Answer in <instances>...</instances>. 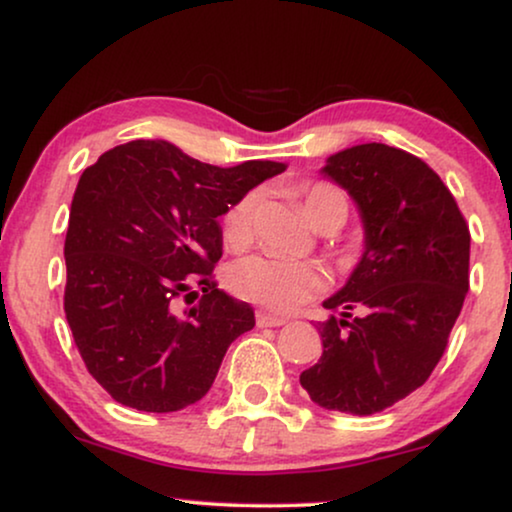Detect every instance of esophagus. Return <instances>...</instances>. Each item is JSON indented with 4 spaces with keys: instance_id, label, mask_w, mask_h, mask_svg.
Returning <instances> with one entry per match:
<instances>
[{
    "instance_id": "1",
    "label": "esophagus",
    "mask_w": 512,
    "mask_h": 512,
    "mask_svg": "<svg viewBox=\"0 0 512 512\" xmlns=\"http://www.w3.org/2000/svg\"><path fill=\"white\" fill-rule=\"evenodd\" d=\"M255 323H257V327H278V325L285 323V318L274 316V313H267V311H257L255 313Z\"/></svg>"
}]
</instances>
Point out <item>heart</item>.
I'll return each mask as SVG.
<instances>
[{
    "label": "heart",
    "mask_w": 512,
    "mask_h": 512,
    "mask_svg": "<svg viewBox=\"0 0 512 512\" xmlns=\"http://www.w3.org/2000/svg\"><path fill=\"white\" fill-rule=\"evenodd\" d=\"M257 194L248 192L231 203L222 215V241L241 250L252 238V215ZM302 208L313 227H342L349 217V196L332 182H313L302 192ZM227 288L238 299L274 313H288L325 288V271L316 262L281 260L271 255H250L234 262L227 271Z\"/></svg>",
    "instance_id": "heart-1"
}]
</instances>
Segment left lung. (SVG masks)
<instances>
[{"label":"left lung","mask_w":512,"mask_h":512,"mask_svg":"<svg viewBox=\"0 0 512 512\" xmlns=\"http://www.w3.org/2000/svg\"><path fill=\"white\" fill-rule=\"evenodd\" d=\"M365 222V255L323 304V353L299 374L313 403L374 414L417 391L447 349L468 292L470 231L435 170L405 149L367 142L327 159Z\"/></svg>","instance_id":"1"}]
</instances>
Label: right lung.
I'll return each mask as SVG.
<instances>
[{
	"label": "right lung",
	"mask_w": 512,
	"mask_h": 512,
	"mask_svg": "<svg viewBox=\"0 0 512 512\" xmlns=\"http://www.w3.org/2000/svg\"><path fill=\"white\" fill-rule=\"evenodd\" d=\"M283 170L217 168L170 142L133 140L81 173L65 236V316L86 370L117 403L177 412L213 386L229 344L255 325L250 304L217 288V217Z\"/></svg>",
	"instance_id": "1"
}]
</instances>
